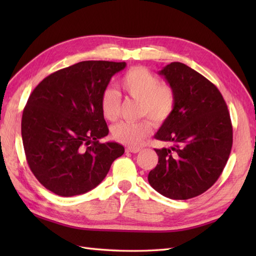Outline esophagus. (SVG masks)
Masks as SVG:
<instances>
[{
  "instance_id": "esophagus-1",
  "label": "esophagus",
  "mask_w": 256,
  "mask_h": 256,
  "mask_svg": "<svg viewBox=\"0 0 256 256\" xmlns=\"http://www.w3.org/2000/svg\"><path fill=\"white\" fill-rule=\"evenodd\" d=\"M140 150V148H126V152H130V153H138Z\"/></svg>"
}]
</instances>
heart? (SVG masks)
Returning a JSON list of instances; mask_svg holds the SVG:
<instances>
[{
    "label": "heart",
    "instance_id": "b5f03b06",
    "mask_svg": "<svg viewBox=\"0 0 256 256\" xmlns=\"http://www.w3.org/2000/svg\"><path fill=\"white\" fill-rule=\"evenodd\" d=\"M121 88L128 96L140 102V116H148L156 125L166 123L176 108V92L170 84L160 82L148 68L138 66L128 69L120 80ZM102 116L114 122L120 116L121 99L112 88L103 90L100 100ZM150 120L148 118L138 122H122L112 128V138L128 146H138L152 133Z\"/></svg>",
    "mask_w": 256,
    "mask_h": 256
}]
</instances>
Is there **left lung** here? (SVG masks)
I'll return each instance as SVG.
<instances>
[{
	"mask_svg": "<svg viewBox=\"0 0 256 256\" xmlns=\"http://www.w3.org/2000/svg\"><path fill=\"white\" fill-rule=\"evenodd\" d=\"M160 74L175 90L176 108L155 138L172 146L155 150L158 164L148 182L167 198L186 200L206 192L224 172L233 142L230 113L219 89L187 64L172 62Z\"/></svg>",
	"mask_w": 256,
	"mask_h": 256,
	"instance_id": "obj_1",
	"label": "left lung"
}]
</instances>
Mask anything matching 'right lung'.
Instances as JSON below:
<instances>
[{
    "instance_id": "add662e5",
    "label": "right lung",
    "mask_w": 256,
    "mask_h": 256,
    "mask_svg": "<svg viewBox=\"0 0 256 256\" xmlns=\"http://www.w3.org/2000/svg\"><path fill=\"white\" fill-rule=\"evenodd\" d=\"M125 66L81 62L50 74L32 90L22 116V138L32 172L52 192H88L123 155L122 145L99 140L108 133L101 94Z\"/></svg>"
}]
</instances>
